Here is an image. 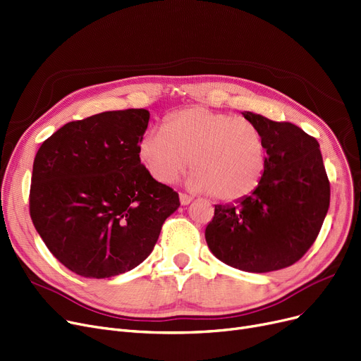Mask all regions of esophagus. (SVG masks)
<instances>
[{
	"instance_id": "1",
	"label": "esophagus",
	"mask_w": 361,
	"mask_h": 361,
	"mask_svg": "<svg viewBox=\"0 0 361 361\" xmlns=\"http://www.w3.org/2000/svg\"><path fill=\"white\" fill-rule=\"evenodd\" d=\"M193 200V197L192 196H189V195H185V193H180V203L183 207H185V205H189V203Z\"/></svg>"
}]
</instances>
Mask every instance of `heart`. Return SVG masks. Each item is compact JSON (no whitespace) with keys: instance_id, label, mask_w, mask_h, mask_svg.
Returning <instances> with one entry per match:
<instances>
[{"instance_id":"obj_1","label":"heart","mask_w":361,"mask_h":361,"mask_svg":"<svg viewBox=\"0 0 361 361\" xmlns=\"http://www.w3.org/2000/svg\"><path fill=\"white\" fill-rule=\"evenodd\" d=\"M138 158L159 183L174 181L190 158L187 187L231 202L258 189L267 147L255 125L195 106L168 115L164 127L147 130L140 138Z\"/></svg>"}]
</instances>
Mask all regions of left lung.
<instances>
[{
	"instance_id": "8db88e82",
	"label": "left lung",
	"mask_w": 361,
	"mask_h": 361,
	"mask_svg": "<svg viewBox=\"0 0 361 361\" xmlns=\"http://www.w3.org/2000/svg\"><path fill=\"white\" fill-rule=\"evenodd\" d=\"M267 147L258 189L215 205L205 228L211 252L230 267L269 273L292 265L314 243L331 202L320 145L290 122L242 112Z\"/></svg>"
}]
</instances>
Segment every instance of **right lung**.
<instances>
[{
    "mask_svg": "<svg viewBox=\"0 0 361 361\" xmlns=\"http://www.w3.org/2000/svg\"><path fill=\"white\" fill-rule=\"evenodd\" d=\"M146 109L92 115L63 125L41 145L29 208L50 252L87 279L135 269L158 242L178 195L140 162Z\"/></svg>",
    "mask_w": 361,
    "mask_h": 361,
    "instance_id": "1",
    "label": "right lung"
}]
</instances>
